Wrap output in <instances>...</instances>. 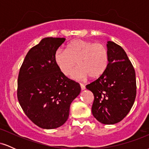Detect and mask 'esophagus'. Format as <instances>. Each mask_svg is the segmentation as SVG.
Listing matches in <instances>:
<instances>
[{
	"instance_id": "esophagus-1",
	"label": "esophagus",
	"mask_w": 149,
	"mask_h": 149,
	"mask_svg": "<svg viewBox=\"0 0 149 149\" xmlns=\"http://www.w3.org/2000/svg\"><path fill=\"white\" fill-rule=\"evenodd\" d=\"M80 88H81V90H83L85 89V85L84 84H83V83H80Z\"/></svg>"
}]
</instances>
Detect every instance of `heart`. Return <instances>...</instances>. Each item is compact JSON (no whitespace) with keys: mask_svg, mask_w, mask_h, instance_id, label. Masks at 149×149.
I'll list each match as a JSON object with an SVG mask.
<instances>
[{"mask_svg":"<svg viewBox=\"0 0 149 149\" xmlns=\"http://www.w3.org/2000/svg\"><path fill=\"white\" fill-rule=\"evenodd\" d=\"M54 60L65 76H69L76 64L71 76L77 80L100 78L109 66V53L103 44L77 38L66 45V49H58L54 54Z\"/></svg>","mask_w":149,"mask_h":149,"instance_id":"1","label":"heart"}]
</instances>
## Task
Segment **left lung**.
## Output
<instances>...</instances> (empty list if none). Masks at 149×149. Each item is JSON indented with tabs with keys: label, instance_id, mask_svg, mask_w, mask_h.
Returning a JSON list of instances; mask_svg holds the SVG:
<instances>
[{
	"label": "left lung",
	"instance_id": "8db88e82",
	"mask_svg": "<svg viewBox=\"0 0 149 149\" xmlns=\"http://www.w3.org/2000/svg\"><path fill=\"white\" fill-rule=\"evenodd\" d=\"M109 66L98 79L86 85L93 93L92 113L99 122L113 125L122 120L134 104L136 75L130 60L120 46L107 42Z\"/></svg>",
	"mask_w": 149,
	"mask_h": 149
}]
</instances>
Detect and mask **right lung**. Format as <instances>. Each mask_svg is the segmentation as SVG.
I'll list each match as a JSON object with an SVG mask.
<instances>
[{"label": "right lung", "instance_id": "right-lung-1", "mask_svg": "<svg viewBox=\"0 0 149 149\" xmlns=\"http://www.w3.org/2000/svg\"><path fill=\"white\" fill-rule=\"evenodd\" d=\"M65 40L42 39L27 53L19 73V103L27 117L43 129L62 125L71 102L80 92L79 83L68 78L54 62V52Z\"/></svg>", "mask_w": 149, "mask_h": 149}]
</instances>
